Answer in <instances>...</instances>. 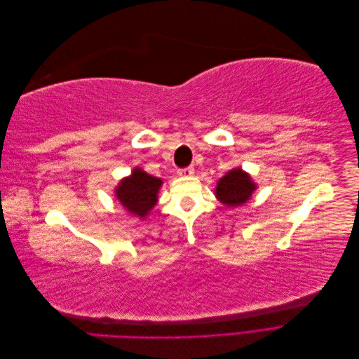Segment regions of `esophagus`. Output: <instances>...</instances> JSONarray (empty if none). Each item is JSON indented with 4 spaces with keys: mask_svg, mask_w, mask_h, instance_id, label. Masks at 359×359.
<instances>
[{
    "mask_svg": "<svg viewBox=\"0 0 359 359\" xmlns=\"http://www.w3.org/2000/svg\"><path fill=\"white\" fill-rule=\"evenodd\" d=\"M180 177H193L194 175V169L193 168H186V169H180L178 170Z\"/></svg>",
    "mask_w": 359,
    "mask_h": 359,
    "instance_id": "34e87169",
    "label": "esophagus"
}]
</instances>
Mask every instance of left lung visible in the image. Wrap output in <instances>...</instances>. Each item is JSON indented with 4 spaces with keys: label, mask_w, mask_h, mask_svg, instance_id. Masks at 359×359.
Masks as SVG:
<instances>
[{
    "label": "left lung",
    "mask_w": 359,
    "mask_h": 359,
    "mask_svg": "<svg viewBox=\"0 0 359 359\" xmlns=\"http://www.w3.org/2000/svg\"><path fill=\"white\" fill-rule=\"evenodd\" d=\"M257 189V184L250 173L241 168H233L217 181L214 194L217 201L227 208H236L250 201Z\"/></svg>",
    "instance_id": "obj_1"
}]
</instances>
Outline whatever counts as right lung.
Returning <instances> with one entry per match:
<instances>
[{"instance_id": "add662e5", "label": "right lung", "mask_w": 359, "mask_h": 359, "mask_svg": "<svg viewBox=\"0 0 359 359\" xmlns=\"http://www.w3.org/2000/svg\"><path fill=\"white\" fill-rule=\"evenodd\" d=\"M161 184V178L149 175L140 168H135L128 177L118 182L114 194L128 214L145 220L158 202Z\"/></svg>"}]
</instances>
